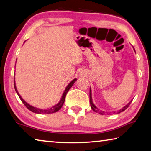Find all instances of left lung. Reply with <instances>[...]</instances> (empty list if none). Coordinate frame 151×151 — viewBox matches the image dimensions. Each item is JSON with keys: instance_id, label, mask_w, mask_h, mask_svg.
I'll return each mask as SVG.
<instances>
[{"instance_id": "1", "label": "left lung", "mask_w": 151, "mask_h": 151, "mask_svg": "<svg viewBox=\"0 0 151 151\" xmlns=\"http://www.w3.org/2000/svg\"><path fill=\"white\" fill-rule=\"evenodd\" d=\"M135 51V50H134ZM132 102V100L130 101V102L128 103V104H127V105H126L124 107H123L122 109H120L119 111H118V112L117 113H120V112H123V111H124L126 109H127V108L128 107V106H130V103ZM90 105H91V108H92V109L94 111V112H98V113H99L100 114H102V115H103V114H104V111H102V110H100L98 109V108L96 107V106L93 104V102H92V92H91V88L90 89ZM115 113V112H114L113 114H114Z\"/></svg>"}]
</instances>
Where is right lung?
Instances as JSON below:
<instances>
[{"label": "right lung", "mask_w": 151, "mask_h": 151, "mask_svg": "<svg viewBox=\"0 0 151 151\" xmlns=\"http://www.w3.org/2000/svg\"><path fill=\"white\" fill-rule=\"evenodd\" d=\"M76 80H77V79H74V80H73L72 81H71V82L68 85V86H67L66 88H65V91H64V92H63V95H62V97H61V99L60 100V101H59V103L57 104L55 106H53L52 108H49V109H47V110L39 109V108L33 107V106L29 105L28 103H27L25 101H24L23 99L21 98V96H20V94H19V92H18V91H17V88H16V86H15V81H14V89H15V91H16L17 93L19 96V98L21 99V100L22 101V102L24 104V105L26 107L28 108L29 110L31 111V112H34V113H36V114H51V113H54V112H58V110H59L61 109V108L62 107V106L64 102H65V96H66L67 93H68L69 90H70V89L71 88V86L73 85V83H75V81Z\"/></svg>", "instance_id": "add662e5"}]
</instances>
